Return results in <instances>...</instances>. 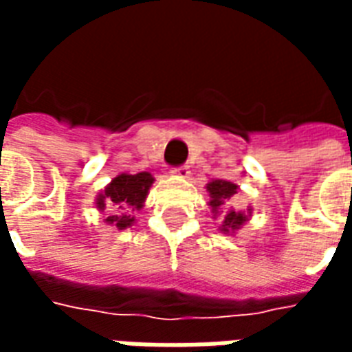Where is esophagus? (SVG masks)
Returning <instances> with one entry per match:
<instances>
[{
    "instance_id": "obj_1",
    "label": "esophagus",
    "mask_w": 352,
    "mask_h": 352,
    "mask_svg": "<svg viewBox=\"0 0 352 352\" xmlns=\"http://www.w3.org/2000/svg\"><path fill=\"white\" fill-rule=\"evenodd\" d=\"M171 175L181 177V179H188L190 177V168L188 166H181V168L171 169Z\"/></svg>"
}]
</instances>
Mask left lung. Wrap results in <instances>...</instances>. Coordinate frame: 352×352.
Instances as JSON below:
<instances>
[{
	"label": "left lung",
	"mask_w": 352,
	"mask_h": 352,
	"mask_svg": "<svg viewBox=\"0 0 352 352\" xmlns=\"http://www.w3.org/2000/svg\"><path fill=\"white\" fill-rule=\"evenodd\" d=\"M207 192H209V206H211V213H213V219H219L221 221V230L222 234H236L237 230L243 226L245 222L251 219L252 209H247V211H236V209H224L222 207L228 201L234 194H237V184L230 183V181H224V179H214L211 183H207Z\"/></svg>",
	"instance_id": "obj_1"
}]
</instances>
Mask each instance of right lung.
Segmentation results:
<instances>
[{
	"instance_id": "1",
	"label": "right lung",
	"mask_w": 352,
	"mask_h": 352,
	"mask_svg": "<svg viewBox=\"0 0 352 352\" xmlns=\"http://www.w3.org/2000/svg\"><path fill=\"white\" fill-rule=\"evenodd\" d=\"M153 183L154 177L148 171L135 175L120 173L96 196V209L107 211L105 222L109 226H115L116 230L130 228L135 222L133 213L143 207Z\"/></svg>"
}]
</instances>
